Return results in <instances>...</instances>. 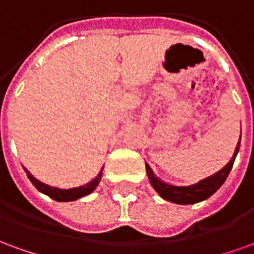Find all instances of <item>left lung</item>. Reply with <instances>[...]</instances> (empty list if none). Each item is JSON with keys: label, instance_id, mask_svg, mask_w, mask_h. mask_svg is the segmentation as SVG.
<instances>
[{"label": "left lung", "instance_id": "left-lung-1", "mask_svg": "<svg viewBox=\"0 0 254 254\" xmlns=\"http://www.w3.org/2000/svg\"><path fill=\"white\" fill-rule=\"evenodd\" d=\"M240 143L241 141H238V145L235 148V152L231 160L224 166L222 170H219L216 174L208 177V178H204V180L197 182L194 185H189V187L169 185L166 182L160 181L159 178H156L154 176V173L149 169V166L145 165L149 182H151V185H152L155 190L159 193L160 197H163L167 201L176 202V204H196L198 201H202V200L212 196L213 193L223 185L226 178L229 177V173L233 169V165H234L235 156H237L238 149H240Z\"/></svg>", "mask_w": 254, "mask_h": 254}]
</instances>
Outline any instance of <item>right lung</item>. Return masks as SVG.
Returning <instances> with one entry per match:
<instances>
[{
  "label": "right lung",
  "mask_w": 254,
  "mask_h": 254,
  "mask_svg": "<svg viewBox=\"0 0 254 254\" xmlns=\"http://www.w3.org/2000/svg\"><path fill=\"white\" fill-rule=\"evenodd\" d=\"M24 170L25 173H27V177L30 178V181L34 184V187H35L39 191H42V193H45V194H47L49 197H52L53 200H56V201H74V200H77L80 197L87 196V194H89L91 191L94 190L95 188L98 187L100 178H102V170H100L98 177L94 178L91 182H88L87 185L73 188V189H58V188L49 187L46 184L38 181L36 178H34V177L31 176V173L27 170V169H24Z\"/></svg>",
  "instance_id": "1"
}]
</instances>
